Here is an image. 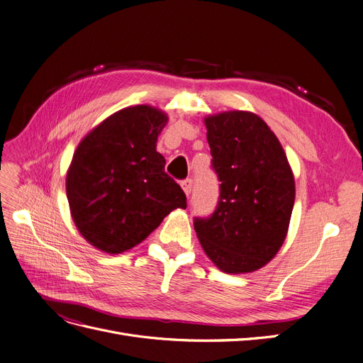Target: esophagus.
I'll use <instances>...</instances> for the list:
<instances>
[{
	"instance_id": "34e87169",
	"label": "esophagus",
	"mask_w": 363,
	"mask_h": 363,
	"mask_svg": "<svg viewBox=\"0 0 363 363\" xmlns=\"http://www.w3.org/2000/svg\"><path fill=\"white\" fill-rule=\"evenodd\" d=\"M181 186H182L184 193H185L186 196H190V193H191V188H193V181H191V179H185V181H182V182H181Z\"/></svg>"
}]
</instances>
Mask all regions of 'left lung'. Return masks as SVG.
<instances>
[{
	"mask_svg": "<svg viewBox=\"0 0 363 363\" xmlns=\"http://www.w3.org/2000/svg\"><path fill=\"white\" fill-rule=\"evenodd\" d=\"M219 200L194 219L204 254L220 272L242 274L270 262L286 239L295 201L288 157L267 123L250 111L204 118Z\"/></svg>",
	"mask_w": 363,
	"mask_h": 363,
	"instance_id": "obj_1",
	"label": "left lung"
}]
</instances>
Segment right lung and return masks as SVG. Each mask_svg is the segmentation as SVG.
Wrapping results in <instances>:
<instances>
[{
    "label": "right lung",
    "mask_w": 363,
    "mask_h": 363,
    "mask_svg": "<svg viewBox=\"0 0 363 363\" xmlns=\"http://www.w3.org/2000/svg\"><path fill=\"white\" fill-rule=\"evenodd\" d=\"M167 120L159 108L128 106L78 144L67 172V197L77 230L91 246L121 254L145 240L172 211L186 208L182 188L157 151Z\"/></svg>",
    "instance_id": "add662e5"
}]
</instances>
